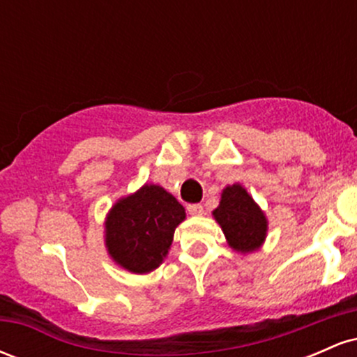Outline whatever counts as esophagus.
Here are the masks:
<instances>
[{
    "instance_id": "34e87169",
    "label": "esophagus",
    "mask_w": 357,
    "mask_h": 357,
    "mask_svg": "<svg viewBox=\"0 0 357 357\" xmlns=\"http://www.w3.org/2000/svg\"><path fill=\"white\" fill-rule=\"evenodd\" d=\"M188 213H190L191 216H202L203 206L202 204H188Z\"/></svg>"
}]
</instances>
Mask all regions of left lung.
<instances>
[{
  "instance_id": "obj_1",
  "label": "left lung",
  "mask_w": 357,
  "mask_h": 357,
  "mask_svg": "<svg viewBox=\"0 0 357 357\" xmlns=\"http://www.w3.org/2000/svg\"><path fill=\"white\" fill-rule=\"evenodd\" d=\"M213 216L227 236L228 245L243 255L260 248L267 236V216L241 184L225 188Z\"/></svg>"
}]
</instances>
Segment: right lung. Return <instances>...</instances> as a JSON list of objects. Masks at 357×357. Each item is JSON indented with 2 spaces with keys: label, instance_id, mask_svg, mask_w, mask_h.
Instances as JSON below:
<instances>
[{
  "label": "right lung",
  "instance_id": "add662e5",
  "mask_svg": "<svg viewBox=\"0 0 357 357\" xmlns=\"http://www.w3.org/2000/svg\"><path fill=\"white\" fill-rule=\"evenodd\" d=\"M184 218V208L173 195L158 184H144L110 208L105 218L109 255L132 273L153 272L166 258Z\"/></svg>",
  "mask_w": 357,
  "mask_h": 357
}]
</instances>
